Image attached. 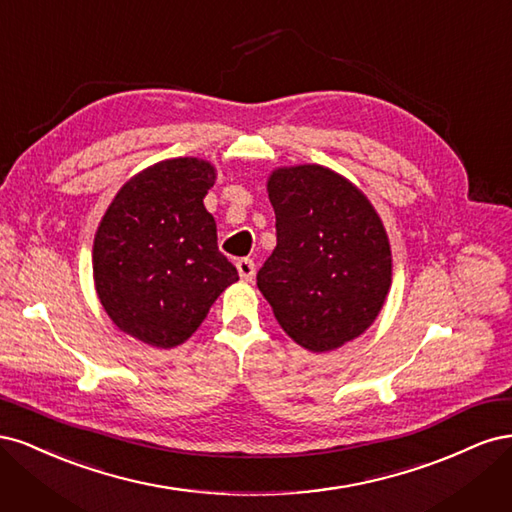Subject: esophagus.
Here are the masks:
<instances>
[{"instance_id":"1","label":"esophagus","mask_w":512,"mask_h":512,"mask_svg":"<svg viewBox=\"0 0 512 512\" xmlns=\"http://www.w3.org/2000/svg\"><path fill=\"white\" fill-rule=\"evenodd\" d=\"M237 271H239V277L243 282H252L254 275H256V265L252 258H241L237 260Z\"/></svg>"}]
</instances>
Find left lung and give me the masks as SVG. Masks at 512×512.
Masks as SVG:
<instances>
[{
  "label": "left lung",
  "instance_id": "8db88e82",
  "mask_svg": "<svg viewBox=\"0 0 512 512\" xmlns=\"http://www.w3.org/2000/svg\"><path fill=\"white\" fill-rule=\"evenodd\" d=\"M267 190L277 245L256 284L294 342L335 350L369 329L389 292L386 230L369 200L324 166L277 168Z\"/></svg>",
  "mask_w": 512,
  "mask_h": 512
}]
</instances>
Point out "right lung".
Segmentation results:
<instances>
[{
	"mask_svg": "<svg viewBox=\"0 0 512 512\" xmlns=\"http://www.w3.org/2000/svg\"><path fill=\"white\" fill-rule=\"evenodd\" d=\"M213 181L215 168L205 160L158 162L123 185L98 226L100 303L123 333L149 346L183 344L239 280L203 205Z\"/></svg>",
	"mask_w": 512,
	"mask_h": 512,
	"instance_id": "obj_1",
	"label": "right lung"
}]
</instances>
